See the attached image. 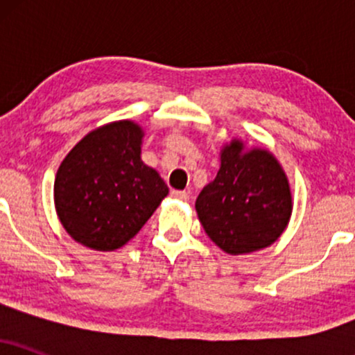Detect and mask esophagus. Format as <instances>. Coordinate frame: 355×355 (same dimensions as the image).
Wrapping results in <instances>:
<instances>
[{"label": "esophagus", "mask_w": 355, "mask_h": 355, "mask_svg": "<svg viewBox=\"0 0 355 355\" xmlns=\"http://www.w3.org/2000/svg\"><path fill=\"white\" fill-rule=\"evenodd\" d=\"M172 197L177 198V200H182V202L189 200V193H187V191H182V190H173Z\"/></svg>", "instance_id": "1"}]
</instances>
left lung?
Returning <instances> with one entry per match:
<instances>
[{"mask_svg":"<svg viewBox=\"0 0 355 355\" xmlns=\"http://www.w3.org/2000/svg\"><path fill=\"white\" fill-rule=\"evenodd\" d=\"M220 168L195 202L215 245L229 255L263 250L279 240L294 210L291 182L270 150L232 137L220 146Z\"/></svg>","mask_w":355,"mask_h":355,"instance_id":"obj_1","label":"left lung"}]
</instances>
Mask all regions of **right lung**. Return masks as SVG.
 <instances>
[{"instance_id":"right-lung-1","label":"right lung","mask_w":355,"mask_h":355,"mask_svg":"<svg viewBox=\"0 0 355 355\" xmlns=\"http://www.w3.org/2000/svg\"><path fill=\"white\" fill-rule=\"evenodd\" d=\"M144 126L110 121L88 132L60 164L55 210L83 247L112 252L128 243L168 195L157 170L144 164Z\"/></svg>"}]
</instances>
